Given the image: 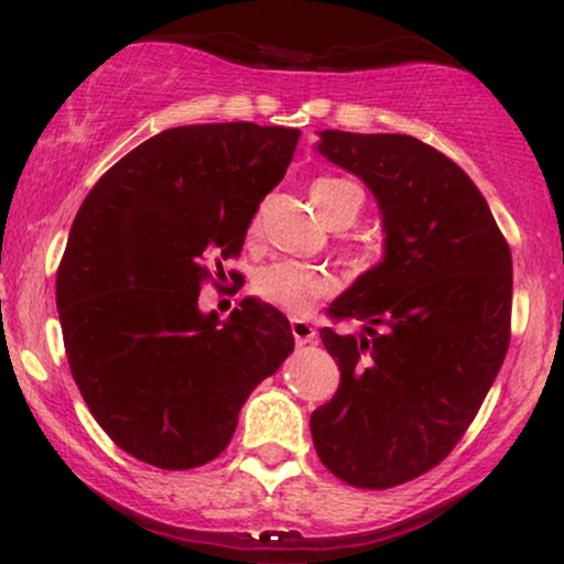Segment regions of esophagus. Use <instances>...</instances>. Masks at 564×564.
Returning a JSON list of instances; mask_svg holds the SVG:
<instances>
[{
    "label": "esophagus",
    "mask_w": 564,
    "mask_h": 564,
    "mask_svg": "<svg viewBox=\"0 0 564 564\" xmlns=\"http://www.w3.org/2000/svg\"><path fill=\"white\" fill-rule=\"evenodd\" d=\"M290 328H292V336H295V344L297 346L311 344L313 338H315V328L305 318H292L290 321Z\"/></svg>",
    "instance_id": "obj_1"
}]
</instances>
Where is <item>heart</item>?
Instances as JSON below:
<instances>
[{
    "label": "heart",
    "mask_w": 564,
    "mask_h": 564,
    "mask_svg": "<svg viewBox=\"0 0 564 564\" xmlns=\"http://www.w3.org/2000/svg\"><path fill=\"white\" fill-rule=\"evenodd\" d=\"M313 203L318 205L323 218H326L330 226L344 228L351 226V223L361 215L365 192H361L357 182L344 180V176H321V180L313 184ZM351 259L357 267L375 264V253L369 249L351 251ZM330 288H334V282H330V276L326 272L290 259L274 261V264L264 267L257 276H253V292H257V297L290 313L305 311L313 300L326 297Z\"/></svg>",
    "instance_id": "heart-1"
}]
</instances>
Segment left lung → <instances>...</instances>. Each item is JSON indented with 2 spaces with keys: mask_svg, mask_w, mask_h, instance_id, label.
Masks as SVG:
<instances>
[{
  "mask_svg": "<svg viewBox=\"0 0 564 564\" xmlns=\"http://www.w3.org/2000/svg\"><path fill=\"white\" fill-rule=\"evenodd\" d=\"M318 151L372 189L384 259L328 307L365 330L321 328L341 384L313 444L338 480L395 488L457 446L503 365L511 249L473 180L419 138L323 130Z\"/></svg>",
  "mask_w": 564,
  "mask_h": 564,
  "instance_id": "left-lung-1",
  "label": "left lung"
}]
</instances>
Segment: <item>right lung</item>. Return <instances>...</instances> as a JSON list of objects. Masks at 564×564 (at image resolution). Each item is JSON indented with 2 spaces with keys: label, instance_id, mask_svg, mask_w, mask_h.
I'll list each match as a JSON object with an SVG mask.
<instances>
[{
  "label": "right lung",
  "instance_id": "1",
  "mask_svg": "<svg viewBox=\"0 0 564 564\" xmlns=\"http://www.w3.org/2000/svg\"><path fill=\"white\" fill-rule=\"evenodd\" d=\"M300 130L169 128L107 169L76 213L56 274L68 367L130 457L192 469L218 457L261 380L295 349L290 321L246 297L228 321L199 288L238 257ZM234 276V274H230Z\"/></svg>",
  "mask_w": 564,
  "mask_h": 564
}]
</instances>
